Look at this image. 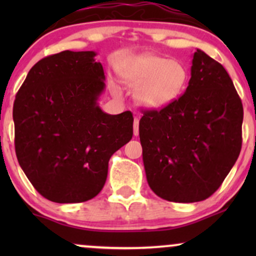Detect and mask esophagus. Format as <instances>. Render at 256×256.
Masks as SVG:
<instances>
[{
	"mask_svg": "<svg viewBox=\"0 0 256 256\" xmlns=\"http://www.w3.org/2000/svg\"><path fill=\"white\" fill-rule=\"evenodd\" d=\"M138 125H140V119L134 118V136H138V134H140V130H138Z\"/></svg>",
	"mask_w": 256,
	"mask_h": 256,
	"instance_id": "esophagus-1",
	"label": "esophagus"
}]
</instances>
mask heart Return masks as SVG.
<instances>
[{"mask_svg":"<svg viewBox=\"0 0 256 256\" xmlns=\"http://www.w3.org/2000/svg\"><path fill=\"white\" fill-rule=\"evenodd\" d=\"M122 77L134 90V101L148 110H158L174 104L186 90L190 73L178 60L140 54L130 58L122 67ZM114 92L119 91L114 88Z\"/></svg>","mask_w":256,"mask_h":256,"instance_id":"obj_1","label":"heart"}]
</instances>
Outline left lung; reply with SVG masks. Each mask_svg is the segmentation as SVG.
Returning <instances> with one entry per match:
<instances>
[{
	"label": "left lung",
	"mask_w": 256,
	"mask_h": 256,
	"mask_svg": "<svg viewBox=\"0 0 256 256\" xmlns=\"http://www.w3.org/2000/svg\"><path fill=\"white\" fill-rule=\"evenodd\" d=\"M192 64L183 95L140 120L149 186L158 198L183 204L216 192L242 146L243 106L228 73L201 49Z\"/></svg>",
	"instance_id": "8db88e82"
}]
</instances>
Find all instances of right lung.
Here are the masks:
<instances>
[{"instance_id": "obj_1", "label": "right lung", "mask_w": 256, "mask_h": 256, "mask_svg": "<svg viewBox=\"0 0 256 256\" xmlns=\"http://www.w3.org/2000/svg\"><path fill=\"white\" fill-rule=\"evenodd\" d=\"M96 55L64 50L42 58L14 101L19 165L34 189L58 204L95 198L110 156L134 134L131 112L113 116L100 108L106 77Z\"/></svg>"}]
</instances>
